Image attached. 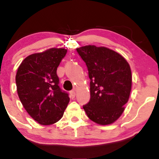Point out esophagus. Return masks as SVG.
I'll return each instance as SVG.
<instances>
[{"mask_svg":"<svg viewBox=\"0 0 159 159\" xmlns=\"http://www.w3.org/2000/svg\"><path fill=\"white\" fill-rule=\"evenodd\" d=\"M70 98H74L75 97V91H70Z\"/></svg>","mask_w":159,"mask_h":159,"instance_id":"obj_1","label":"esophagus"}]
</instances>
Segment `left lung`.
<instances>
[{"label":"left lung","mask_w":159,"mask_h":159,"mask_svg":"<svg viewBox=\"0 0 159 159\" xmlns=\"http://www.w3.org/2000/svg\"><path fill=\"white\" fill-rule=\"evenodd\" d=\"M77 51L87 65L91 80V98L83 108L94 122L112 124L123 113L129 98L132 80L129 64L105 47L86 45Z\"/></svg>","instance_id":"1"}]
</instances>
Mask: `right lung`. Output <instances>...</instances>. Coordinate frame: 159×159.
I'll use <instances>...</instances> for the list:
<instances>
[{
    "label": "right lung",
    "instance_id": "add662e5",
    "mask_svg": "<svg viewBox=\"0 0 159 159\" xmlns=\"http://www.w3.org/2000/svg\"><path fill=\"white\" fill-rule=\"evenodd\" d=\"M65 48H50L28 56L17 68L18 97L30 116L49 125L62 118L69 102L68 94L59 87L57 68L66 55Z\"/></svg>",
    "mask_w": 159,
    "mask_h": 159
}]
</instances>
